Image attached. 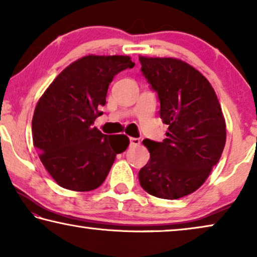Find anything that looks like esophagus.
I'll return each instance as SVG.
<instances>
[{
	"label": "esophagus",
	"mask_w": 257,
	"mask_h": 257,
	"mask_svg": "<svg viewBox=\"0 0 257 257\" xmlns=\"http://www.w3.org/2000/svg\"><path fill=\"white\" fill-rule=\"evenodd\" d=\"M130 145H131V146H133V147L139 146L140 140L138 139V138H130Z\"/></svg>",
	"instance_id": "1"
}]
</instances>
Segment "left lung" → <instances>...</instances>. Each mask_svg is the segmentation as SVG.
Returning <instances> with one entry per match:
<instances>
[{
	"label": "left lung",
	"instance_id": "8db88e82",
	"mask_svg": "<svg viewBox=\"0 0 257 257\" xmlns=\"http://www.w3.org/2000/svg\"><path fill=\"white\" fill-rule=\"evenodd\" d=\"M141 72L160 99V118L168 125L162 143L145 139L150 151L139 172L152 196L177 199L196 191L217 165L226 143V124L206 77L175 58L139 57Z\"/></svg>",
	"mask_w": 257,
	"mask_h": 257
}]
</instances>
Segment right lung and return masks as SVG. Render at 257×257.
I'll return each instance as SVG.
<instances>
[{
  "label": "right lung",
  "mask_w": 257,
  "mask_h": 257,
  "mask_svg": "<svg viewBox=\"0 0 257 257\" xmlns=\"http://www.w3.org/2000/svg\"><path fill=\"white\" fill-rule=\"evenodd\" d=\"M135 62L127 55H85L62 70L39 98L32 118L33 145L53 180L73 191H90L105 180L124 135H103L92 124L103 112L113 76Z\"/></svg>",
  "instance_id": "add662e5"
}]
</instances>
